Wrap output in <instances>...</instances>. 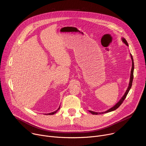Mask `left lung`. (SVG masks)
Listing matches in <instances>:
<instances>
[{
    "label": "left lung",
    "instance_id": "left-lung-1",
    "mask_svg": "<svg viewBox=\"0 0 146 146\" xmlns=\"http://www.w3.org/2000/svg\"><path fill=\"white\" fill-rule=\"evenodd\" d=\"M122 41L127 46H128V44L127 43V40L125 39V38H122ZM131 59H132V69H131V77H130V81H129V86H128V88L127 89V90L126 91L124 95L122 96V98L120 99V100L116 104V105L113 106V108H111V109H110L109 110H107L106 111H105V112H102V113H97V112H94V111H92L91 110H89V111L93 115H98V114H103V113H109V112H110V111H114L115 110H116L117 109H118L120 106L121 104L122 103V102H123V100H125V99L126 98L130 89L131 88V87H132V81H133V70H134V62H133V57H132V54H131Z\"/></svg>",
    "mask_w": 146,
    "mask_h": 146
}]
</instances>
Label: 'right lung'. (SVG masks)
Segmentation results:
<instances>
[{"label":"right lung","instance_id":"obj_1","mask_svg":"<svg viewBox=\"0 0 146 146\" xmlns=\"http://www.w3.org/2000/svg\"><path fill=\"white\" fill-rule=\"evenodd\" d=\"M59 108H59V109H58V110H56V111H54V112H52V113H48V114H47V115H52V114H54L55 113H56L58 111V110L59 109Z\"/></svg>","mask_w":146,"mask_h":146}]
</instances>
